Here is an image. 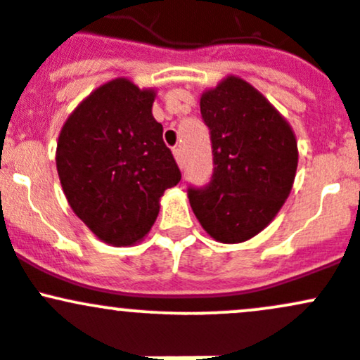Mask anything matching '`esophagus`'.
Listing matches in <instances>:
<instances>
[{
    "label": "esophagus",
    "instance_id": "obj_1",
    "mask_svg": "<svg viewBox=\"0 0 360 360\" xmlns=\"http://www.w3.org/2000/svg\"><path fill=\"white\" fill-rule=\"evenodd\" d=\"M174 157H176L177 165L183 167V163H184V157H183V151H181V148H176V150H174Z\"/></svg>",
    "mask_w": 360,
    "mask_h": 360
}]
</instances>
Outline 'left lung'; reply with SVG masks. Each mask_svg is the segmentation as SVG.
<instances>
[{
    "label": "left lung",
    "mask_w": 360,
    "mask_h": 360,
    "mask_svg": "<svg viewBox=\"0 0 360 360\" xmlns=\"http://www.w3.org/2000/svg\"><path fill=\"white\" fill-rule=\"evenodd\" d=\"M209 127L214 172L203 188H188L203 230L223 244L263 231L288 200L297 167L291 125L261 92L228 76L200 97Z\"/></svg>",
    "instance_id": "8db88e82"
}]
</instances>
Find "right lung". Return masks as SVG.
I'll return each mask as SVG.
<instances>
[{"mask_svg": "<svg viewBox=\"0 0 360 360\" xmlns=\"http://www.w3.org/2000/svg\"><path fill=\"white\" fill-rule=\"evenodd\" d=\"M155 90L116 78L69 115L57 141V172L72 212L110 245L143 240L160 198L181 181L153 118Z\"/></svg>", "mask_w": 360, "mask_h": 360, "instance_id": "obj_1", "label": "right lung"}]
</instances>
